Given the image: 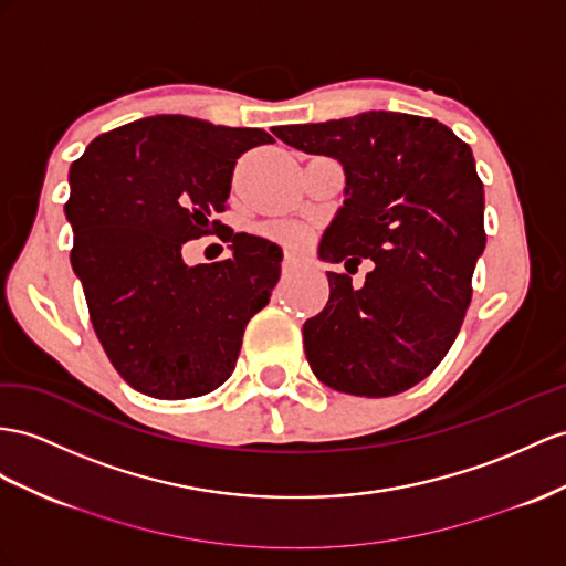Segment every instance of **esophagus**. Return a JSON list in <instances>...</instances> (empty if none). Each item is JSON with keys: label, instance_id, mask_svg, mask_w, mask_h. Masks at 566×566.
I'll return each mask as SVG.
<instances>
[{"label": "esophagus", "instance_id": "obj_1", "mask_svg": "<svg viewBox=\"0 0 566 566\" xmlns=\"http://www.w3.org/2000/svg\"><path fill=\"white\" fill-rule=\"evenodd\" d=\"M298 270V263H296V258H292V255H284V263H282V274L284 277H292V274Z\"/></svg>", "mask_w": 566, "mask_h": 566}]
</instances>
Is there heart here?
Listing matches in <instances>:
<instances>
[{
  "mask_svg": "<svg viewBox=\"0 0 566 566\" xmlns=\"http://www.w3.org/2000/svg\"><path fill=\"white\" fill-rule=\"evenodd\" d=\"M265 234L270 239H277L286 245H303L308 241V231L298 227V224H292V222H274V224H268L265 227Z\"/></svg>",
  "mask_w": 566,
  "mask_h": 566,
  "instance_id": "obj_1",
  "label": "heart"
}]
</instances>
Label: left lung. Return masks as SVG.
<instances>
[{
	"mask_svg": "<svg viewBox=\"0 0 566 566\" xmlns=\"http://www.w3.org/2000/svg\"><path fill=\"white\" fill-rule=\"evenodd\" d=\"M272 134L344 167V206L317 258L349 270L373 260L360 289L327 272V306L303 325L315 378L337 392L392 397L426 380L454 344L485 249L483 184L449 126L370 109Z\"/></svg>",
	"mask_w": 566,
	"mask_h": 566,
	"instance_id": "1",
	"label": "left lung"
}]
</instances>
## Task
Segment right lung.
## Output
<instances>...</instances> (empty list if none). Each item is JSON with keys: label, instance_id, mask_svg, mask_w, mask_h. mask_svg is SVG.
Segmentation results:
<instances>
[{"label": "right lung", "instance_id": "1", "mask_svg": "<svg viewBox=\"0 0 566 566\" xmlns=\"http://www.w3.org/2000/svg\"><path fill=\"white\" fill-rule=\"evenodd\" d=\"M272 140L263 128L155 114L97 136L71 165V265L99 344L138 392L191 399L234 370L282 249L229 229L231 258L191 268L181 245L222 227L212 217L227 208L237 159Z\"/></svg>", "mask_w": 566, "mask_h": 566}]
</instances>
